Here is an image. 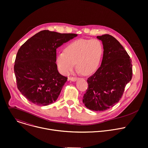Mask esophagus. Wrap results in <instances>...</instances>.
Here are the masks:
<instances>
[{"instance_id":"esophagus-1","label":"esophagus","mask_w":148,"mask_h":148,"mask_svg":"<svg viewBox=\"0 0 148 148\" xmlns=\"http://www.w3.org/2000/svg\"><path fill=\"white\" fill-rule=\"evenodd\" d=\"M78 79V78L77 77H69L68 80L69 81H75Z\"/></svg>"}]
</instances>
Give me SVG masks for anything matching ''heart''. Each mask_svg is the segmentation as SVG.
<instances>
[{
	"mask_svg": "<svg viewBox=\"0 0 148 148\" xmlns=\"http://www.w3.org/2000/svg\"><path fill=\"white\" fill-rule=\"evenodd\" d=\"M103 55V47L96 39H79L68 45L64 52L56 56V63L59 72L68 75L76 63L79 72L84 74L93 73L99 65Z\"/></svg>",
	"mask_w": 148,
	"mask_h": 148,
	"instance_id": "heart-1",
	"label": "heart"
}]
</instances>
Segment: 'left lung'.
<instances>
[{"mask_svg": "<svg viewBox=\"0 0 148 148\" xmlns=\"http://www.w3.org/2000/svg\"><path fill=\"white\" fill-rule=\"evenodd\" d=\"M103 46L101 67L87 79L88 88L82 102L90 110L105 111L119 102L132 77L130 56L113 36H97Z\"/></svg>", "mask_w": 148, "mask_h": 148, "instance_id": "left-lung-1", "label": "left lung"}]
</instances>
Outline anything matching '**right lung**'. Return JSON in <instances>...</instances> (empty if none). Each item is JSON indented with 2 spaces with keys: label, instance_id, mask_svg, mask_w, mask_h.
<instances>
[{
  "label": "right lung",
  "instance_id": "right-lung-1",
  "mask_svg": "<svg viewBox=\"0 0 148 148\" xmlns=\"http://www.w3.org/2000/svg\"><path fill=\"white\" fill-rule=\"evenodd\" d=\"M77 36L43 30L18 49L14 66L17 85L30 102L47 106L57 100L67 78L58 70L56 49Z\"/></svg>",
  "mask_w": 148,
  "mask_h": 148
}]
</instances>
